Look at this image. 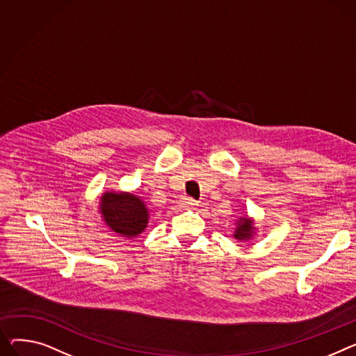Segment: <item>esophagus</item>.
Wrapping results in <instances>:
<instances>
[{"label":"esophagus","instance_id":"1","mask_svg":"<svg viewBox=\"0 0 356 356\" xmlns=\"http://www.w3.org/2000/svg\"><path fill=\"white\" fill-rule=\"evenodd\" d=\"M181 203H183V206H184V207H187V209H188V207H195V206H197V202H196L195 199H192V197H187V196L181 200Z\"/></svg>","mask_w":356,"mask_h":356}]
</instances>
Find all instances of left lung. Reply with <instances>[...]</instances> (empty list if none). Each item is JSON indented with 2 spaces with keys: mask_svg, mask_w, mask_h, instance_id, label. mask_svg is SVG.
<instances>
[{
  "mask_svg": "<svg viewBox=\"0 0 356 356\" xmlns=\"http://www.w3.org/2000/svg\"><path fill=\"white\" fill-rule=\"evenodd\" d=\"M252 230H253V226H252V220L243 218L239 220V226L238 229H236L234 232V238L236 239H241V241H246L249 239L252 236Z\"/></svg>",
  "mask_w": 356,
  "mask_h": 356,
  "instance_id": "1",
  "label": "left lung"
}]
</instances>
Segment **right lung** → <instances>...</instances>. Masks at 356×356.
Wrapping results in <instances>:
<instances>
[{
	"instance_id": "obj_1",
	"label": "right lung",
	"mask_w": 356,
	"mask_h": 356,
	"mask_svg": "<svg viewBox=\"0 0 356 356\" xmlns=\"http://www.w3.org/2000/svg\"><path fill=\"white\" fill-rule=\"evenodd\" d=\"M100 209L106 223L127 238H134L147 226L149 211L137 196L130 193H104Z\"/></svg>"
}]
</instances>
